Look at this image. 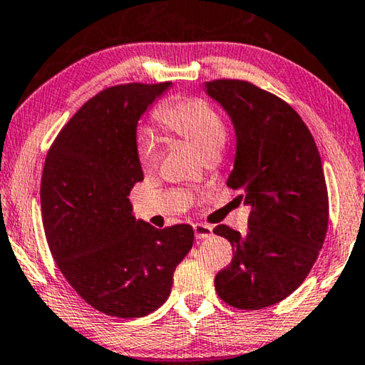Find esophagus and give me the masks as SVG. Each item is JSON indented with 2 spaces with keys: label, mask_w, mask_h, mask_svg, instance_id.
Listing matches in <instances>:
<instances>
[{
  "label": "esophagus",
  "mask_w": 365,
  "mask_h": 365,
  "mask_svg": "<svg viewBox=\"0 0 365 365\" xmlns=\"http://www.w3.org/2000/svg\"><path fill=\"white\" fill-rule=\"evenodd\" d=\"M193 230H195V237L197 239H208V237L213 235V228L207 223H195L193 225Z\"/></svg>",
  "instance_id": "esophagus-1"
}]
</instances>
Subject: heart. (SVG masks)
Returning a JSON list of instances; mask_svg holds the SVG:
<instances>
[{"mask_svg":"<svg viewBox=\"0 0 365 365\" xmlns=\"http://www.w3.org/2000/svg\"><path fill=\"white\" fill-rule=\"evenodd\" d=\"M157 120L170 133L190 143L203 158L218 155L225 143V121L215 106L203 98L170 101L157 111ZM137 152L143 168H153L157 165L158 143L150 133H140Z\"/></svg>","mask_w":365,"mask_h":365,"instance_id":"obj_1","label":"heart"}]
</instances>
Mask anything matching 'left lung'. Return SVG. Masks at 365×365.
<instances>
[{
	"mask_svg": "<svg viewBox=\"0 0 365 365\" xmlns=\"http://www.w3.org/2000/svg\"><path fill=\"white\" fill-rule=\"evenodd\" d=\"M205 91L233 123L237 150L227 185L250 207L245 235L227 225L213 228L233 249L215 290L235 309L270 307L305 280L327 233L317 145L292 106L249 81H207Z\"/></svg>",
	"mask_w": 365,
	"mask_h": 365,
	"instance_id": "8db88e82",
	"label": "left lung"
}]
</instances>
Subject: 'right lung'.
Listing matches in <instances>:
<instances>
[{"label":"right lung","instance_id":"1","mask_svg":"<svg viewBox=\"0 0 365 365\" xmlns=\"http://www.w3.org/2000/svg\"><path fill=\"white\" fill-rule=\"evenodd\" d=\"M172 83H128L86 101L46 155L41 217L58 269L106 315H148L168 299L173 272L193 245L187 223L155 228L133 215L130 192L143 180L137 125Z\"/></svg>","mask_w":365,"mask_h":365}]
</instances>
